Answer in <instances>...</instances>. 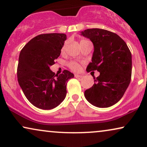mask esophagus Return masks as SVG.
<instances>
[{
  "label": "esophagus",
  "instance_id": "esophagus-1",
  "mask_svg": "<svg viewBox=\"0 0 147 147\" xmlns=\"http://www.w3.org/2000/svg\"><path fill=\"white\" fill-rule=\"evenodd\" d=\"M74 76H75V78H82L83 76L80 75V74H75Z\"/></svg>",
  "mask_w": 147,
  "mask_h": 147
}]
</instances>
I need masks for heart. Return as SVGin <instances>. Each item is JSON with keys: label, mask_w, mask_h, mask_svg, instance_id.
<instances>
[{"label": "heart", "mask_w": 147, "mask_h": 147, "mask_svg": "<svg viewBox=\"0 0 147 147\" xmlns=\"http://www.w3.org/2000/svg\"><path fill=\"white\" fill-rule=\"evenodd\" d=\"M87 42H89V41H88V40L86 39H82L80 40V45H82V44L84 43H87ZM64 48H65V46L63 47V49H62V51H64ZM68 65V67H69L70 69L71 70H73L74 71H79L80 69V64L79 63H78L77 61H70L69 63H67Z\"/></svg>", "instance_id": "obj_1"}]
</instances>
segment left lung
I'll list each match as a JSON object with an SVG mask.
<instances>
[{
  "instance_id": "1",
  "label": "left lung",
  "mask_w": 147,
  "mask_h": 147,
  "mask_svg": "<svg viewBox=\"0 0 147 147\" xmlns=\"http://www.w3.org/2000/svg\"><path fill=\"white\" fill-rule=\"evenodd\" d=\"M82 35L91 40L94 51L86 71L97 70L94 84L84 96L92 105L108 108L119 101L129 86L132 55L125 41L117 34L102 29H88Z\"/></svg>"
}]
</instances>
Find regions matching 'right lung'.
<instances>
[{"instance_id": "right-lung-1", "label": "right lung", "mask_w": 147, "mask_h": 147, "mask_svg": "<svg viewBox=\"0 0 147 147\" xmlns=\"http://www.w3.org/2000/svg\"><path fill=\"white\" fill-rule=\"evenodd\" d=\"M66 39L63 33L41 34L30 40L20 53L18 82L27 100L40 109L59 105L66 96L68 80L74 77L67 70L59 75L49 68L60 55Z\"/></svg>"}]
</instances>
